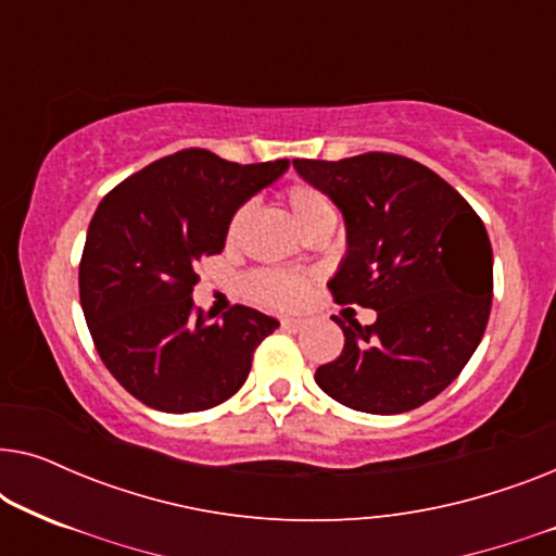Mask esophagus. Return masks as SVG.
I'll return each mask as SVG.
<instances>
[{
  "label": "esophagus",
  "instance_id": "esophagus-1",
  "mask_svg": "<svg viewBox=\"0 0 556 556\" xmlns=\"http://www.w3.org/2000/svg\"><path fill=\"white\" fill-rule=\"evenodd\" d=\"M280 326H283L286 331H301L306 321H303V318H280Z\"/></svg>",
  "mask_w": 556,
  "mask_h": 556
}]
</instances>
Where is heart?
<instances>
[{"label":"heart","instance_id":"b5f03b06","mask_svg":"<svg viewBox=\"0 0 556 556\" xmlns=\"http://www.w3.org/2000/svg\"><path fill=\"white\" fill-rule=\"evenodd\" d=\"M283 202L288 204V212H291L301 230H306V227L318 223V219L333 217L329 197H326L318 187L308 185V181H291V185L283 189ZM248 217L250 204H240L230 217V225H227V242H230V245L240 240ZM248 293L253 295L257 303H263V306L293 308L306 299L308 278L301 276V273L255 270L253 276L248 278Z\"/></svg>","mask_w":556,"mask_h":556}]
</instances>
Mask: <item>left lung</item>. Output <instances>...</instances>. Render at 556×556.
I'll return each mask as SVG.
<instances>
[{
  "label": "left lung",
  "mask_w": 556,
  "mask_h": 556,
  "mask_svg": "<svg viewBox=\"0 0 556 556\" xmlns=\"http://www.w3.org/2000/svg\"><path fill=\"white\" fill-rule=\"evenodd\" d=\"M293 166L344 212L349 255L329 283L333 301L377 311L369 326L333 318L344 349L316 369V384L371 415L438 397L489 324L493 253L483 219L443 177L400 154Z\"/></svg>",
  "instance_id": "left-lung-1"
}]
</instances>
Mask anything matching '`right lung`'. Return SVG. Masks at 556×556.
<instances>
[{
  "label": "right lung",
  "mask_w": 556,
  "mask_h": 556,
  "mask_svg": "<svg viewBox=\"0 0 556 556\" xmlns=\"http://www.w3.org/2000/svg\"><path fill=\"white\" fill-rule=\"evenodd\" d=\"M288 159L238 164L181 149L121 181L98 204L80 255V306L116 382L162 413H202L245 384L276 318L194 308L197 268L225 248L235 210L286 172Z\"/></svg>",
  "instance_id": "1"
}]
</instances>
